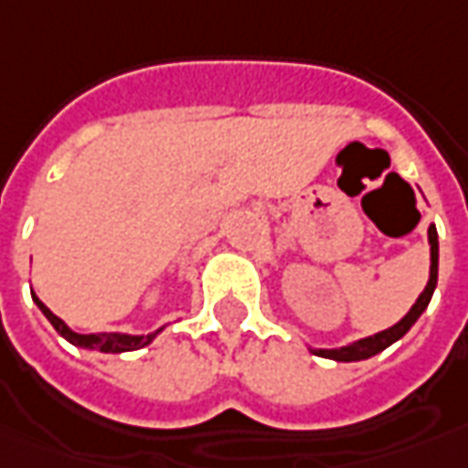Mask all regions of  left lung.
Returning a JSON list of instances; mask_svg holds the SVG:
<instances>
[{
	"label": "left lung",
	"instance_id": "8db88e82",
	"mask_svg": "<svg viewBox=\"0 0 468 468\" xmlns=\"http://www.w3.org/2000/svg\"><path fill=\"white\" fill-rule=\"evenodd\" d=\"M428 244H431V277H428V285L425 290L418 295V301L412 305L408 315H402L400 321L395 324V326L385 328V331H379L375 336H367L359 338V341H351L346 346H338V349H311L315 356H324V359H334V362H362V359H369V356H375L379 351H385L389 344H395L398 338H402L410 326L420 318L425 308H428V303L433 298V290H436L438 282V231L436 227L431 224L428 227Z\"/></svg>",
	"mask_w": 468,
	"mask_h": 468
}]
</instances>
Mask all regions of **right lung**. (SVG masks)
<instances>
[{"label":"right lung","instance_id":"right-lung-1","mask_svg":"<svg viewBox=\"0 0 468 468\" xmlns=\"http://www.w3.org/2000/svg\"><path fill=\"white\" fill-rule=\"evenodd\" d=\"M32 301L37 303V308L43 311V315L53 324L60 336L70 341L73 346H80V349H96V351H104V354H122V351H137L142 346H147V344H153V338L163 331V328H157L153 334H147V336H132V334H76L73 328H68L60 318H58L48 305H45L35 292H32Z\"/></svg>","mask_w":468,"mask_h":468}]
</instances>
